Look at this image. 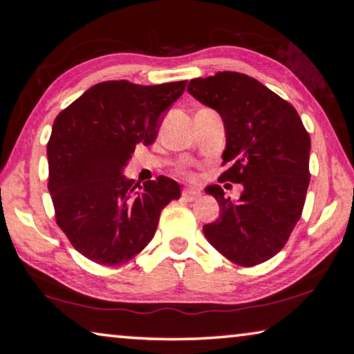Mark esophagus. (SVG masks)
Returning a JSON list of instances; mask_svg holds the SVG:
<instances>
[{
    "instance_id": "esophagus-1",
    "label": "esophagus",
    "mask_w": 354,
    "mask_h": 354,
    "mask_svg": "<svg viewBox=\"0 0 354 354\" xmlns=\"http://www.w3.org/2000/svg\"><path fill=\"white\" fill-rule=\"evenodd\" d=\"M182 196L185 198V200H188V201H195L196 198L200 196V192L195 190V188H183Z\"/></svg>"
}]
</instances>
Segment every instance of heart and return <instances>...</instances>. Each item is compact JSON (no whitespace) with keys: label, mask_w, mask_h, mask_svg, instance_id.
<instances>
[{"label":"heart","mask_w":354,"mask_h":354,"mask_svg":"<svg viewBox=\"0 0 354 354\" xmlns=\"http://www.w3.org/2000/svg\"><path fill=\"white\" fill-rule=\"evenodd\" d=\"M188 176H190V174H188ZM190 177H192V176H190Z\"/></svg>","instance_id":"heart-1"}]
</instances>
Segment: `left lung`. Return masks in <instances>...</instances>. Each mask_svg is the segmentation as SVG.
I'll return each instance as SVG.
<instances>
[{
  "mask_svg": "<svg viewBox=\"0 0 354 354\" xmlns=\"http://www.w3.org/2000/svg\"><path fill=\"white\" fill-rule=\"evenodd\" d=\"M188 93L221 114L225 149L219 182L241 183L239 201L219 185L209 193L219 219L203 227L206 239L232 263L251 268L279 253L299 221L309 185L311 138L297 109L253 77L217 72L193 79Z\"/></svg>",
  "mask_w": 354,
  "mask_h": 354,
  "instance_id": "obj_1",
  "label": "left lung"
}]
</instances>
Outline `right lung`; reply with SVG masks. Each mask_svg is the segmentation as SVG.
<instances>
[{"instance_id": "right-lung-1", "label": "right lung", "mask_w": 354, "mask_h": 354, "mask_svg": "<svg viewBox=\"0 0 354 354\" xmlns=\"http://www.w3.org/2000/svg\"><path fill=\"white\" fill-rule=\"evenodd\" d=\"M185 85L101 82L55 119L46 154L56 224L93 263L114 268L135 258L154 236L161 211L180 198L172 178L159 176L137 191L122 171L137 145L156 140L161 115Z\"/></svg>"}]
</instances>
